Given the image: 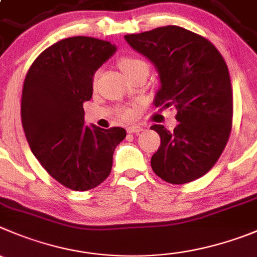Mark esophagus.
Segmentation results:
<instances>
[{
  "mask_svg": "<svg viewBox=\"0 0 257 257\" xmlns=\"http://www.w3.org/2000/svg\"><path fill=\"white\" fill-rule=\"evenodd\" d=\"M140 131H143V127L139 126V124H131V126L127 127V133L128 134H139Z\"/></svg>",
  "mask_w": 257,
  "mask_h": 257,
  "instance_id": "1",
  "label": "esophagus"
}]
</instances>
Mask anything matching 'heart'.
<instances>
[{"instance_id": "1", "label": "heart", "mask_w": 257, "mask_h": 257, "mask_svg": "<svg viewBox=\"0 0 257 257\" xmlns=\"http://www.w3.org/2000/svg\"><path fill=\"white\" fill-rule=\"evenodd\" d=\"M118 65L122 69V72L127 75V77L134 78L139 74H143L146 73L149 74V70H150V65L146 60L141 59L139 57H131V55H127V57H122L118 60ZM97 77H98V73H96L93 77V83H96ZM119 117L122 118H131L134 116V111L131 108H122L118 111Z\"/></svg>"}]
</instances>
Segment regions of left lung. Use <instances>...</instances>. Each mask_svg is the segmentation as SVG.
Returning <instances> with one entry per match:
<instances>
[{"instance_id":"obj_1","label":"left lung","mask_w":257,"mask_h":257,"mask_svg":"<svg viewBox=\"0 0 257 257\" xmlns=\"http://www.w3.org/2000/svg\"><path fill=\"white\" fill-rule=\"evenodd\" d=\"M124 39L158 69L155 107L177 109L174 131L151 126L161 140L151 158L154 173L170 184L203 177L223 153L232 128L233 97L223 57L206 38L174 25Z\"/></svg>"}]
</instances>
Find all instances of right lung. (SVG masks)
Here are the masks:
<instances>
[{
    "label": "right lung",
    "instance_id": "obj_1",
    "mask_svg": "<svg viewBox=\"0 0 257 257\" xmlns=\"http://www.w3.org/2000/svg\"><path fill=\"white\" fill-rule=\"evenodd\" d=\"M114 51L99 39H63L34 60L24 82L21 121L31 151L54 179L77 192L107 179L114 149L126 138L122 127L84 126L94 73Z\"/></svg>",
    "mask_w": 257,
    "mask_h": 257
}]
</instances>
